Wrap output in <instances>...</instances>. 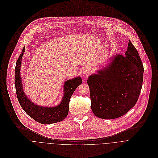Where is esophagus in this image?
<instances>
[{
	"label": "esophagus",
	"instance_id": "esophagus-1",
	"mask_svg": "<svg viewBox=\"0 0 158 158\" xmlns=\"http://www.w3.org/2000/svg\"><path fill=\"white\" fill-rule=\"evenodd\" d=\"M83 72L85 75V76H88L89 74H90L91 71H90V69H89L88 68H85L83 70Z\"/></svg>",
	"mask_w": 158,
	"mask_h": 158
}]
</instances>
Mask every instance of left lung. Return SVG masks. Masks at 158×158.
<instances>
[{"label":"left lung","instance_id":"1","mask_svg":"<svg viewBox=\"0 0 158 158\" xmlns=\"http://www.w3.org/2000/svg\"><path fill=\"white\" fill-rule=\"evenodd\" d=\"M143 72L139 53L130 40L125 55L113 56L107 67L87 80L94 115L113 119L128 112L139 98Z\"/></svg>","mask_w":158,"mask_h":158}]
</instances>
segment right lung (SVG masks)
Masks as SVG:
<instances>
[{
    "label": "right lung",
    "mask_w": 158,
    "mask_h": 158,
    "mask_svg": "<svg viewBox=\"0 0 158 158\" xmlns=\"http://www.w3.org/2000/svg\"><path fill=\"white\" fill-rule=\"evenodd\" d=\"M24 52L25 48H23L22 53L16 62L15 75L16 95L22 108L30 117L42 124H51L62 121L68 115L70 97L76 88L81 84L82 79L78 77L65 81L64 96L59 105L55 107H43L37 105L28 99L23 90L20 70Z\"/></svg>",
    "instance_id": "right-lung-1"
}]
</instances>
